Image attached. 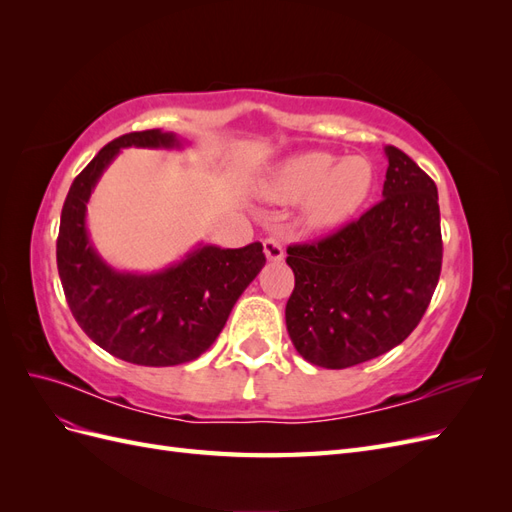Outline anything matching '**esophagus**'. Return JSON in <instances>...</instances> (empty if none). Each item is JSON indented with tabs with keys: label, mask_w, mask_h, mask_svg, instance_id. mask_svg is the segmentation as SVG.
<instances>
[{
	"label": "esophagus",
	"mask_w": 512,
	"mask_h": 512,
	"mask_svg": "<svg viewBox=\"0 0 512 512\" xmlns=\"http://www.w3.org/2000/svg\"><path fill=\"white\" fill-rule=\"evenodd\" d=\"M265 256L271 260V262H280L284 260V243L277 239V237H269L265 239Z\"/></svg>",
	"instance_id": "1"
}]
</instances>
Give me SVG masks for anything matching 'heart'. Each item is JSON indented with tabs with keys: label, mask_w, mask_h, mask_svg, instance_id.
Wrapping results in <instances>:
<instances>
[{
	"label": "heart",
	"mask_w": 512,
	"mask_h": 512,
	"mask_svg": "<svg viewBox=\"0 0 512 512\" xmlns=\"http://www.w3.org/2000/svg\"><path fill=\"white\" fill-rule=\"evenodd\" d=\"M374 164L365 156L335 158L327 151H307L284 160L267 183L277 203H301L312 228H333L361 211L374 190Z\"/></svg>",
	"instance_id": "heart-1"
}]
</instances>
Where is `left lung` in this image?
Returning <instances> with one entry per match:
<instances>
[{"instance_id": "left-lung-1", "label": "left lung", "mask_w": 512, "mask_h": 512, "mask_svg": "<svg viewBox=\"0 0 512 512\" xmlns=\"http://www.w3.org/2000/svg\"><path fill=\"white\" fill-rule=\"evenodd\" d=\"M382 200L318 243L288 247L286 329L307 363L344 369L399 346L421 322L442 269L438 188L397 147Z\"/></svg>"}]
</instances>
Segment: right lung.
<instances>
[{"mask_svg": "<svg viewBox=\"0 0 512 512\" xmlns=\"http://www.w3.org/2000/svg\"><path fill=\"white\" fill-rule=\"evenodd\" d=\"M179 149L175 132L145 130L115 138L70 185L57 237V271L79 327L121 361L147 367L198 359L215 339L243 290L265 267L262 243L239 250L198 243L156 273L117 271L87 232V203L121 149Z\"/></svg>", "mask_w": 512, "mask_h": 512, "instance_id": "right-lung-1", "label": "right lung"}]
</instances>
